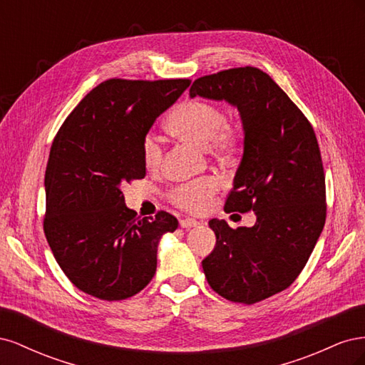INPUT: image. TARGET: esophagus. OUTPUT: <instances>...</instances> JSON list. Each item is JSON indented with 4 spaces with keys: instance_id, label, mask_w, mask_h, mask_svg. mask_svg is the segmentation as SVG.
<instances>
[{
    "instance_id": "esophagus-1",
    "label": "esophagus",
    "mask_w": 365,
    "mask_h": 365,
    "mask_svg": "<svg viewBox=\"0 0 365 365\" xmlns=\"http://www.w3.org/2000/svg\"><path fill=\"white\" fill-rule=\"evenodd\" d=\"M180 225L182 228H192V227H197L200 225V222H197L196 219H192V217H184L180 220Z\"/></svg>"
}]
</instances>
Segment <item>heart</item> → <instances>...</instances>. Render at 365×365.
Here are the masks:
<instances>
[{"label": "heart", "mask_w": 365, "mask_h": 365, "mask_svg": "<svg viewBox=\"0 0 365 365\" xmlns=\"http://www.w3.org/2000/svg\"><path fill=\"white\" fill-rule=\"evenodd\" d=\"M165 129L176 140L205 149L220 163L235 161L240 149L239 132L227 123L222 109L205 101H185L175 106L165 120ZM141 155L148 169H157L161 164L163 149L153 134L143 138ZM216 190L217 181L204 178L175 187L170 201L187 212L197 213L208 205Z\"/></svg>", "instance_id": "obj_1"}]
</instances>
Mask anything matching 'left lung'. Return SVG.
Instances as JSON below:
<instances>
[{"mask_svg": "<svg viewBox=\"0 0 365 365\" xmlns=\"http://www.w3.org/2000/svg\"><path fill=\"white\" fill-rule=\"evenodd\" d=\"M225 101L244 126V157L225 212L257 216L231 228L212 219L216 247L202 260L212 289L254 304L289 288L326 222V182L312 125L282 88L259 68L240 67L196 79L190 97Z\"/></svg>", "mask_w": 365, "mask_h": 365, "instance_id": "8db88e82", "label": "left lung"}]
</instances>
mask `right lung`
I'll list each match as a JSON object with an SVG mask.
<instances>
[{
  "label": "right lung",
  "mask_w": 365,
  "mask_h": 365,
  "mask_svg": "<svg viewBox=\"0 0 365 365\" xmlns=\"http://www.w3.org/2000/svg\"><path fill=\"white\" fill-rule=\"evenodd\" d=\"M189 79H109L65 118L46 170V233L70 282L101 300H125L157 271L163 235L178 228L168 212L141 217L125 204L121 185L146 176L141 143Z\"/></svg>",
  "instance_id": "1"
}]
</instances>
